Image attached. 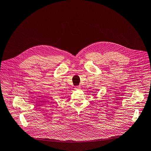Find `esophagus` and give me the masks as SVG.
Segmentation results:
<instances>
[{"mask_svg": "<svg viewBox=\"0 0 151 151\" xmlns=\"http://www.w3.org/2000/svg\"><path fill=\"white\" fill-rule=\"evenodd\" d=\"M80 89V87L79 86H76L75 87V89L76 90H78V89Z\"/></svg>", "mask_w": 151, "mask_h": 151, "instance_id": "obj_1", "label": "esophagus"}]
</instances>
